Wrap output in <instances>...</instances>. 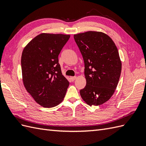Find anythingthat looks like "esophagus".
Masks as SVG:
<instances>
[{"instance_id": "obj_1", "label": "esophagus", "mask_w": 146, "mask_h": 146, "mask_svg": "<svg viewBox=\"0 0 146 146\" xmlns=\"http://www.w3.org/2000/svg\"><path fill=\"white\" fill-rule=\"evenodd\" d=\"M76 76H71L70 77V80H72V81H74V80H76Z\"/></svg>"}]
</instances>
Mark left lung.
<instances>
[{
	"label": "left lung",
	"instance_id": "obj_1",
	"mask_svg": "<svg viewBox=\"0 0 146 146\" xmlns=\"http://www.w3.org/2000/svg\"><path fill=\"white\" fill-rule=\"evenodd\" d=\"M83 56L86 85L80 90L88 105L99 106L114 94L121 71L117 46L105 33L89 31L74 35Z\"/></svg>",
	"mask_w": 146,
	"mask_h": 146
}]
</instances>
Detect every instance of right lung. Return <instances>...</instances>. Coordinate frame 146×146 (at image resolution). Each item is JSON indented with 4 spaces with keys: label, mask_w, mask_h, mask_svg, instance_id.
Instances as JSON below:
<instances>
[{
    "label": "right lung",
    "mask_w": 146,
    "mask_h": 146,
    "mask_svg": "<svg viewBox=\"0 0 146 146\" xmlns=\"http://www.w3.org/2000/svg\"><path fill=\"white\" fill-rule=\"evenodd\" d=\"M69 35L41 33L25 47L22 80L26 90L40 106L51 108L65 98L69 82L62 73L58 56Z\"/></svg>",
    "instance_id": "obj_1"
}]
</instances>
